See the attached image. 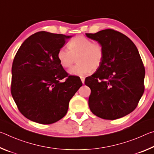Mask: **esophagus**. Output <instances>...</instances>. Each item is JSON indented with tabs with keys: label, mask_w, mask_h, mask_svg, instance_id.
Returning <instances> with one entry per match:
<instances>
[{
	"label": "esophagus",
	"mask_w": 154,
	"mask_h": 154,
	"mask_svg": "<svg viewBox=\"0 0 154 154\" xmlns=\"http://www.w3.org/2000/svg\"><path fill=\"white\" fill-rule=\"evenodd\" d=\"M80 78H81V80H82V83L83 84V83H84V82H85V78L83 77H81Z\"/></svg>",
	"instance_id": "1"
}]
</instances>
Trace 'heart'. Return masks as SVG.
<instances>
[{"label": "heart", "instance_id": "1", "mask_svg": "<svg viewBox=\"0 0 154 154\" xmlns=\"http://www.w3.org/2000/svg\"><path fill=\"white\" fill-rule=\"evenodd\" d=\"M68 48H60L58 51V61L62 66L69 68L78 60V63L69 71L70 74L83 76L90 74L92 69L100 66L104 57L102 45L92 42L90 38L79 36L68 43Z\"/></svg>", "mask_w": 154, "mask_h": 154}]
</instances>
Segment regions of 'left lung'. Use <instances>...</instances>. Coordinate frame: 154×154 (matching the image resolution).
Masks as SVG:
<instances>
[{
  "label": "left lung",
  "mask_w": 154,
  "mask_h": 154,
  "mask_svg": "<svg viewBox=\"0 0 154 154\" xmlns=\"http://www.w3.org/2000/svg\"><path fill=\"white\" fill-rule=\"evenodd\" d=\"M102 45V64L85 80L91 89L88 104L99 118L116 119L133 111L144 92L145 67L136 45L112 29L85 34Z\"/></svg>",
  "instance_id": "8db88e82"
}]
</instances>
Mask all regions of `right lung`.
I'll use <instances>...</instances> for the list:
<instances>
[{
	"mask_svg": "<svg viewBox=\"0 0 154 154\" xmlns=\"http://www.w3.org/2000/svg\"><path fill=\"white\" fill-rule=\"evenodd\" d=\"M71 36L41 31L22 44L13 62L11 92L17 108L30 120L55 123L66 114L69 101L82 85L69 76L58 51ZM66 79L63 82L61 80Z\"/></svg>",
	"mask_w": 154,
	"mask_h": 154,
	"instance_id": "1",
	"label": "right lung"
}]
</instances>
